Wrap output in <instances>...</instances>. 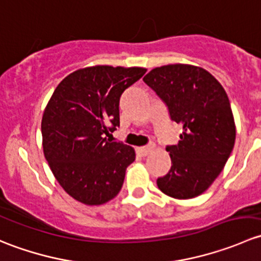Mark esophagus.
<instances>
[{"label": "esophagus", "mask_w": 261, "mask_h": 261, "mask_svg": "<svg viewBox=\"0 0 261 261\" xmlns=\"http://www.w3.org/2000/svg\"><path fill=\"white\" fill-rule=\"evenodd\" d=\"M136 151H138V154H140L141 156H146V155H149L150 152L152 151V147L151 146H140L136 149Z\"/></svg>", "instance_id": "1"}]
</instances>
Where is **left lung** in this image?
<instances>
[{"label": "left lung", "instance_id": "obj_1", "mask_svg": "<svg viewBox=\"0 0 261 261\" xmlns=\"http://www.w3.org/2000/svg\"><path fill=\"white\" fill-rule=\"evenodd\" d=\"M183 126L177 145L168 146L172 167L156 184L167 196L189 199L210 188L233 149L236 126L226 91L210 72L191 64L154 68L144 77Z\"/></svg>", "mask_w": 261, "mask_h": 261}]
</instances>
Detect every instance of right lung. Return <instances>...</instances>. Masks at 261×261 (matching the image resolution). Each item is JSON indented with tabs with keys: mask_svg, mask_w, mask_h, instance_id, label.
Here are the masks:
<instances>
[{
	"mask_svg": "<svg viewBox=\"0 0 261 261\" xmlns=\"http://www.w3.org/2000/svg\"><path fill=\"white\" fill-rule=\"evenodd\" d=\"M145 68L93 65L64 78L41 120L43 150L55 179L72 198L99 206L121 191L134 147L110 140L120 126V97Z\"/></svg>",
	"mask_w": 261,
	"mask_h": 261,
	"instance_id": "right-lung-1",
	"label": "right lung"
}]
</instances>
